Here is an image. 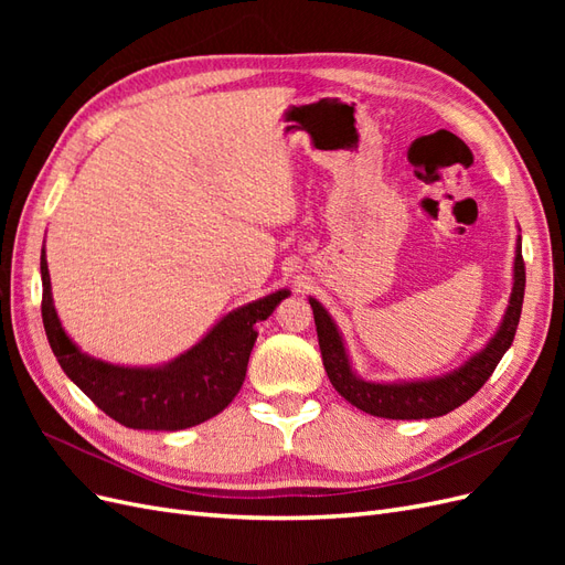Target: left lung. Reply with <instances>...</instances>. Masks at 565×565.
Here are the masks:
<instances>
[{"label": "left lung", "mask_w": 565, "mask_h": 565, "mask_svg": "<svg viewBox=\"0 0 565 565\" xmlns=\"http://www.w3.org/2000/svg\"><path fill=\"white\" fill-rule=\"evenodd\" d=\"M511 295L507 311L498 324V330L486 341L483 349L473 351L465 363L446 374L422 380H393V382H374L363 380L355 372L347 341L341 337L334 318L328 313L324 306L309 297V303L316 318V332L322 365L332 386L344 396L351 405L363 409L367 415L384 417V419H431L448 415L450 409L467 403L473 393L481 388L492 370L498 367L502 355L509 351L514 341L521 306L525 292V266L521 256V235L516 237V254H514V273H511Z\"/></svg>", "instance_id": "obj_1"}]
</instances>
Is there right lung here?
I'll return each instance as SVG.
<instances>
[{"instance_id":"add662e5","label":"right lung","mask_w":565,"mask_h":565,"mask_svg":"<svg viewBox=\"0 0 565 565\" xmlns=\"http://www.w3.org/2000/svg\"><path fill=\"white\" fill-rule=\"evenodd\" d=\"M42 320L67 380L108 417L129 429L181 431L226 409L241 391L259 322L287 299L289 289L266 295L221 316L198 344L162 365H117L84 353L61 324L42 247Z\"/></svg>"}]
</instances>
